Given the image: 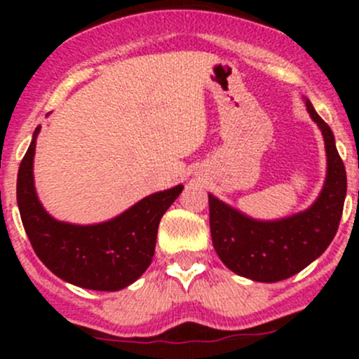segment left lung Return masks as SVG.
<instances>
[{"mask_svg": "<svg viewBox=\"0 0 359 359\" xmlns=\"http://www.w3.org/2000/svg\"><path fill=\"white\" fill-rule=\"evenodd\" d=\"M327 149V179L318 200L304 212L280 220H255L208 194L213 248L233 273L260 283H274L300 273L334 240L347 191L346 166L330 126L306 100Z\"/></svg>", "mask_w": 359, "mask_h": 359, "instance_id": "8db88e82", "label": "left lung"}]
</instances>
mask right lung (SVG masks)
<instances>
[{
	"mask_svg": "<svg viewBox=\"0 0 359 359\" xmlns=\"http://www.w3.org/2000/svg\"><path fill=\"white\" fill-rule=\"evenodd\" d=\"M17 175L20 219L36 255L55 276L76 287L116 292L139 280L153 260L163 213L184 186L151 194L107 222L76 226L53 219L38 200L32 175L36 137Z\"/></svg>",
	"mask_w": 359,
	"mask_h": 359,
	"instance_id": "1",
	"label": "right lung"
}]
</instances>
